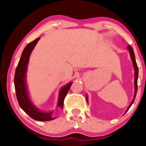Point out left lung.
<instances>
[{"instance_id":"1","label":"left lung","mask_w":146,"mask_h":146,"mask_svg":"<svg viewBox=\"0 0 146 146\" xmlns=\"http://www.w3.org/2000/svg\"><path fill=\"white\" fill-rule=\"evenodd\" d=\"M127 49L129 50L130 57H131V61H132V64H133V66H134V71H135V72H134V98H133L132 101H131V104L129 105V106H128L127 109L126 111H127L128 110H129V108L131 107V106L132 105L133 103H134V100H135L136 92H137V89H138L137 80H138V75H139V68H138L137 64H136V60H135V56H134V51H133V48L131 46H127ZM86 100H87V102H88V100L87 95H86Z\"/></svg>"}]
</instances>
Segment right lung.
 Returning <instances> with one entry per match:
<instances>
[{"label":"right lung","mask_w":146,"mask_h":146,"mask_svg":"<svg viewBox=\"0 0 146 146\" xmlns=\"http://www.w3.org/2000/svg\"><path fill=\"white\" fill-rule=\"evenodd\" d=\"M40 40V37L33 40V42L28 44L27 46L23 49L21 57L19 62L18 65L16 68L15 74V87L17 100L20 107L23 109L30 117L38 121H48L55 119L52 117L53 111L49 112H43L39 110L37 107L32 103L29 98L27 86H26V72L27 66L29 61V58L31 52L35 48L37 42ZM72 82H70L67 85L61 88L58 95V101L57 106L63 109V103L65 96H66L69 89L71 87Z\"/></svg>","instance_id":"add662e5"}]
</instances>
